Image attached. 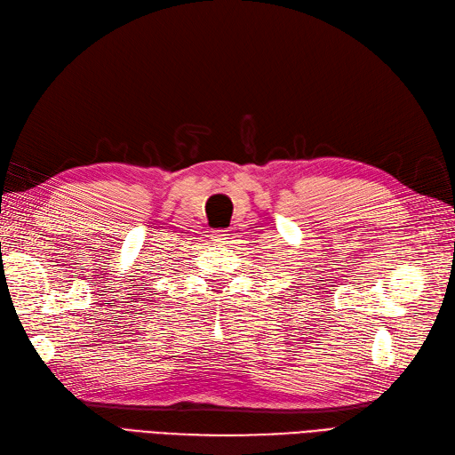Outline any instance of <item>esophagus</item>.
Returning a JSON list of instances; mask_svg holds the SVG:
<instances>
[{
  "instance_id": "34e87169",
  "label": "esophagus",
  "mask_w": 455,
  "mask_h": 455,
  "mask_svg": "<svg viewBox=\"0 0 455 455\" xmlns=\"http://www.w3.org/2000/svg\"><path fill=\"white\" fill-rule=\"evenodd\" d=\"M212 240H213L215 243H223V242L228 240V232H227V230H213V232H212Z\"/></svg>"
}]
</instances>
